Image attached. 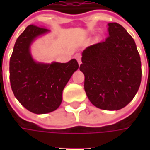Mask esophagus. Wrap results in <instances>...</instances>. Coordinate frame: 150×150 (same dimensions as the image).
<instances>
[{
    "label": "esophagus",
    "mask_w": 150,
    "mask_h": 150,
    "mask_svg": "<svg viewBox=\"0 0 150 150\" xmlns=\"http://www.w3.org/2000/svg\"><path fill=\"white\" fill-rule=\"evenodd\" d=\"M75 57H76V59L78 60V64L80 65V64L82 63V61H81V57H82V56H81V54H76Z\"/></svg>",
    "instance_id": "34e87169"
}]
</instances>
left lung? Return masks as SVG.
I'll use <instances>...</instances> for the list:
<instances>
[{
    "mask_svg": "<svg viewBox=\"0 0 150 150\" xmlns=\"http://www.w3.org/2000/svg\"><path fill=\"white\" fill-rule=\"evenodd\" d=\"M104 42L84 50L80 71L90 102L104 110L128 105L140 86L141 61L134 40L117 22L108 24Z\"/></svg>",
    "mask_w": 150,
    "mask_h": 150,
    "instance_id": "left-lung-1",
    "label": "left lung"
}]
</instances>
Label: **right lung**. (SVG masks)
Listing matches in <instances>:
<instances>
[{"label":"right lung","instance_id":"right-lung-1","mask_svg":"<svg viewBox=\"0 0 150 150\" xmlns=\"http://www.w3.org/2000/svg\"><path fill=\"white\" fill-rule=\"evenodd\" d=\"M45 27L29 25L18 37L10 59V82L15 97L30 112L43 114L60 106L62 90L77 71L78 63H38L29 47L35 38L48 32Z\"/></svg>","mask_w":150,"mask_h":150}]
</instances>
